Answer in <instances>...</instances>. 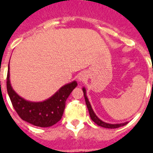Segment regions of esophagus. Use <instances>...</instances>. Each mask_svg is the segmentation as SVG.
I'll list each match as a JSON object with an SVG mask.
<instances>
[{
	"label": "esophagus",
	"instance_id": "esophagus-1",
	"mask_svg": "<svg viewBox=\"0 0 153 153\" xmlns=\"http://www.w3.org/2000/svg\"><path fill=\"white\" fill-rule=\"evenodd\" d=\"M85 79H86V75L83 73H80L79 74V76H78V80L84 81Z\"/></svg>",
	"mask_w": 153,
	"mask_h": 153
}]
</instances>
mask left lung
Segmentation results:
<instances>
[{
  "label": "left lung",
  "mask_w": 153,
  "mask_h": 153,
  "mask_svg": "<svg viewBox=\"0 0 153 153\" xmlns=\"http://www.w3.org/2000/svg\"><path fill=\"white\" fill-rule=\"evenodd\" d=\"M83 95H84L85 101H86V106H87V108H88L90 118H91V120H93V122L95 123L96 124H97V125L103 127V128H108V129H116V128H119V127H120V126H123L126 125V124L128 123V122H126V123H124L110 124V123H107L103 122V121H102L101 120H100V119L97 117V115L95 114V113L93 112V109H92V106H91V105H90V102H89L88 98H87V97H86V89H85L84 87L83 88Z\"/></svg>",
  "instance_id": "1"
}]
</instances>
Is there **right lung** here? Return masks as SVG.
<instances>
[{
  "label": "right lung",
  "instance_id": "right-lung-1",
  "mask_svg": "<svg viewBox=\"0 0 153 153\" xmlns=\"http://www.w3.org/2000/svg\"><path fill=\"white\" fill-rule=\"evenodd\" d=\"M76 86V81H73L72 83L62 86L47 100L30 102L17 95L13 90L10 85V71L8 67L7 90L12 105L23 120L36 126L49 127L59 122L64 111L66 100Z\"/></svg>",
  "mask_w": 153,
  "mask_h": 153
}]
</instances>
